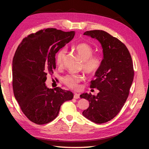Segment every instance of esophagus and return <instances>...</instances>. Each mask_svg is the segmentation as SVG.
<instances>
[{
	"label": "esophagus",
	"mask_w": 149,
	"mask_h": 149,
	"mask_svg": "<svg viewBox=\"0 0 149 149\" xmlns=\"http://www.w3.org/2000/svg\"><path fill=\"white\" fill-rule=\"evenodd\" d=\"M74 99H78L79 98V94H77V93H74Z\"/></svg>",
	"instance_id": "1"
}]
</instances>
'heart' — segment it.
I'll list each match as a JSON object with an SVG mask.
<instances>
[{
	"instance_id": "heart-1",
	"label": "heart",
	"mask_w": 149,
	"mask_h": 149,
	"mask_svg": "<svg viewBox=\"0 0 149 149\" xmlns=\"http://www.w3.org/2000/svg\"><path fill=\"white\" fill-rule=\"evenodd\" d=\"M76 53L81 58L83 62V70L85 73L89 75L95 74L100 68L101 61L100 58L93 56V48L86 43H80L74 47ZM66 53V48L60 49L56 55V63L58 66H61L63 63ZM83 77L81 75L70 74L63 78L65 84L71 89H78L79 83L82 81Z\"/></svg>"
}]
</instances>
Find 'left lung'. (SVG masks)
<instances>
[{
	"mask_svg": "<svg viewBox=\"0 0 149 149\" xmlns=\"http://www.w3.org/2000/svg\"><path fill=\"white\" fill-rule=\"evenodd\" d=\"M83 35L101 43L103 59L90 85L100 91L97 95H80L89 102L82 114L94 123L102 124L113 119L127 100L134 75L132 58L123 43L104 31H87Z\"/></svg>",
	"mask_w": 149,
	"mask_h": 149,
	"instance_id": "left-lung-1",
	"label": "left lung"
}]
</instances>
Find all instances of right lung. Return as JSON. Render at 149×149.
Segmentation results:
<instances>
[{
	"label": "right lung",
	"mask_w": 149,
	"mask_h": 149,
	"mask_svg": "<svg viewBox=\"0 0 149 149\" xmlns=\"http://www.w3.org/2000/svg\"><path fill=\"white\" fill-rule=\"evenodd\" d=\"M47 29L25 37L18 47L12 61L13 94L22 112L30 120L42 125L55 119L62 104L73 98L71 91L48 88L47 74L56 68L55 55L74 37Z\"/></svg>",
	"instance_id": "obj_1"
}]
</instances>
